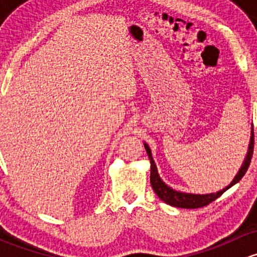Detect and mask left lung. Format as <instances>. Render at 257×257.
I'll use <instances>...</instances> for the list:
<instances>
[{
    "label": "left lung",
    "instance_id": "left-lung-1",
    "mask_svg": "<svg viewBox=\"0 0 257 257\" xmlns=\"http://www.w3.org/2000/svg\"><path fill=\"white\" fill-rule=\"evenodd\" d=\"M145 150H147V154L149 157L150 160V184H152L153 190L155 191L158 196L162 199L164 203L169 204V205L175 206V208H183V209H198L203 208V206L209 205L211 201L216 200L220 195L225 193L229 188H231L232 185H235L236 183H239L241 178L245 175L246 170H247L248 165L251 163V158L253 154V129L251 131V138H250V144H248V150L247 154H246L245 160H243L242 165H241L239 173L235 175L234 180L229 184L225 189L217 191V193H211V194H188V193H181V191H177L174 189H172L170 186H168L164 181L162 180L158 174L157 165H155L154 160L152 157V150H150L149 145L144 143Z\"/></svg>",
    "mask_w": 257,
    "mask_h": 257
}]
</instances>
